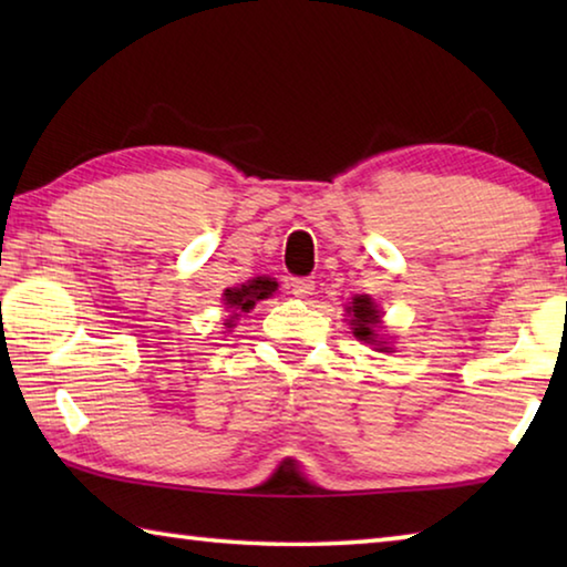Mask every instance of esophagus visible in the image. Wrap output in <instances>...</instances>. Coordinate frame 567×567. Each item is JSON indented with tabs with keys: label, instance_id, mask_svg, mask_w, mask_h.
Instances as JSON below:
<instances>
[{
	"label": "esophagus",
	"instance_id": "1",
	"mask_svg": "<svg viewBox=\"0 0 567 567\" xmlns=\"http://www.w3.org/2000/svg\"><path fill=\"white\" fill-rule=\"evenodd\" d=\"M290 290H292V295H295V297H307V295H312V290H315V280H310V277H292Z\"/></svg>",
	"mask_w": 567,
	"mask_h": 567
}]
</instances>
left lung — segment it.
Listing matches in <instances>:
<instances>
[{"label":"left lung","instance_id":"left-lung-1","mask_svg":"<svg viewBox=\"0 0 567 567\" xmlns=\"http://www.w3.org/2000/svg\"><path fill=\"white\" fill-rule=\"evenodd\" d=\"M348 312H352V334L362 342L368 344H378V350H388L385 344L378 340V324H380V312H378V305L370 300V297H354L352 307H348Z\"/></svg>","mask_w":567,"mask_h":567}]
</instances>
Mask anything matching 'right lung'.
<instances>
[{
  "instance_id": "obj_1",
  "label": "right lung",
  "mask_w": 567,
  "mask_h": 567,
  "mask_svg": "<svg viewBox=\"0 0 567 567\" xmlns=\"http://www.w3.org/2000/svg\"><path fill=\"white\" fill-rule=\"evenodd\" d=\"M275 290H277L275 280H270V277H257V280L247 282L243 287H229V290H225V305L233 307L237 318V312H249L257 300H265V297H270ZM227 324H233V320Z\"/></svg>"
}]
</instances>
